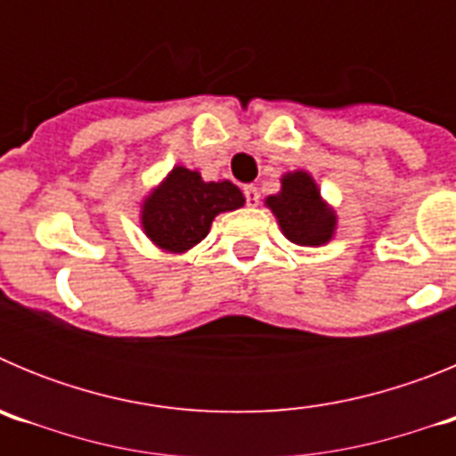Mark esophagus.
I'll return each mask as SVG.
<instances>
[{
  "mask_svg": "<svg viewBox=\"0 0 456 456\" xmlns=\"http://www.w3.org/2000/svg\"><path fill=\"white\" fill-rule=\"evenodd\" d=\"M244 196H247V203L251 205V208H256V205L260 203V193H257V187H253V184H247V187H244Z\"/></svg>",
  "mask_w": 456,
  "mask_h": 456,
  "instance_id": "34e87169",
  "label": "esophagus"
}]
</instances>
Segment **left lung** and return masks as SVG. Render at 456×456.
<instances>
[{
    "label": "left lung",
    "instance_id": "1",
    "mask_svg": "<svg viewBox=\"0 0 456 456\" xmlns=\"http://www.w3.org/2000/svg\"><path fill=\"white\" fill-rule=\"evenodd\" d=\"M276 216L278 228L297 247H324L336 237L338 215L324 200L317 180L304 168L288 171L281 178V191L265 199Z\"/></svg>",
    "mask_w": 456,
    "mask_h": 456
}]
</instances>
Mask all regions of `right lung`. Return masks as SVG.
<instances>
[{"mask_svg":"<svg viewBox=\"0 0 456 456\" xmlns=\"http://www.w3.org/2000/svg\"><path fill=\"white\" fill-rule=\"evenodd\" d=\"M244 203V193L231 180L205 183L199 171L178 164L143 196L139 224L157 248L183 256L208 237L215 216Z\"/></svg>","mask_w":456,"mask_h":456,"instance_id":"obj_1","label":"right lung"}]
</instances>
